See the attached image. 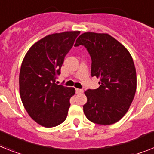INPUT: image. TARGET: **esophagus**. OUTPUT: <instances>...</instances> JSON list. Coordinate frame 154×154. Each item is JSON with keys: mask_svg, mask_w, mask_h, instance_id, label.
Here are the masks:
<instances>
[{"mask_svg": "<svg viewBox=\"0 0 154 154\" xmlns=\"http://www.w3.org/2000/svg\"><path fill=\"white\" fill-rule=\"evenodd\" d=\"M76 92H77V94H81L83 92V90L80 88H76Z\"/></svg>", "mask_w": 154, "mask_h": 154, "instance_id": "esophagus-1", "label": "esophagus"}]
</instances>
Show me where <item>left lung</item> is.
Segmentation results:
<instances>
[{"label": "left lung", "mask_w": 154, "mask_h": 154, "mask_svg": "<svg viewBox=\"0 0 154 154\" xmlns=\"http://www.w3.org/2000/svg\"><path fill=\"white\" fill-rule=\"evenodd\" d=\"M84 45L91 57V76L99 78L97 89L85 91L84 113L89 121L109 125L126 114L135 97L137 77L128 49L108 33H82L74 46Z\"/></svg>", "instance_id": "obj_1"}]
</instances>
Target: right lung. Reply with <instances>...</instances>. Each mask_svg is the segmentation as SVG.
Instances as JSON below:
<instances>
[{
    "mask_svg": "<svg viewBox=\"0 0 154 154\" xmlns=\"http://www.w3.org/2000/svg\"><path fill=\"white\" fill-rule=\"evenodd\" d=\"M80 31H66L45 37L31 46L22 63L19 93L29 117L45 128L65 121L74 88L55 83V77Z\"/></svg>",
    "mask_w": 154,
    "mask_h": 154,
    "instance_id": "add662e5",
    "label": "right lung"
}]
</instances>
